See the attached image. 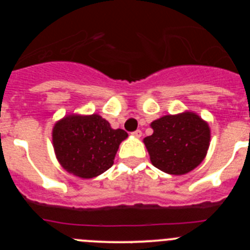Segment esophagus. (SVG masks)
<instances>
[{"mask_svg": "<svg viewBox=\"0 0 250 250\" xmlns=\"http://www.w3.org/2000/svg\"><path fill=\"white\" fill-rule=\"evenodd\" d=\"M132 134H133V137H135V138H140V137H141V134H143V133H141V130H140V129H137V130H135V132H133Z\"/></svg>", "mask_w": 250, "mask_h": 250, "instance_id": "1", "label": "esophagus"}]
</instances>
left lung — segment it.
I'll list each match as a JSON object with an SVG mask.
<instances>
[{"instance_id":"left-lung-1","label":"left lung","mask_w":250,"mask_h":250,"mask_svg":"<svg viewBox=\"0 0 250 250\" xmlns=\"http://www.w3.org/2000/svg\"><path fill=\"white\" fill-rule=\"evenodd\" d=\"M152 135L144 139L151 163L162 172L183 175L204 160L210 141L206 121L193 112L167 115L151 123Z\"/></svg>"}]
</instances>
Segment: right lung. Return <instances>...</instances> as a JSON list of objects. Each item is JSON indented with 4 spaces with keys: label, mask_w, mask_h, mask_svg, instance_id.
<instances>
[{
    "label": "right lung",
    "mask_w": 250,
    "mask_h": 250,
    "mask_svg": "<svg viewBox=\"0 0 250 250\" xmlns=\"http://www.w3.org/2000/svg\"><path fill=\"white\" fill-rule=\"evenodd\" d=\"M53 146L66 172L90 179L112 167L118 146L127 133L112 129L102 116L67 115L53 128Z\"/></svg>",
    "instance_id": "1"
}]
</instances>
